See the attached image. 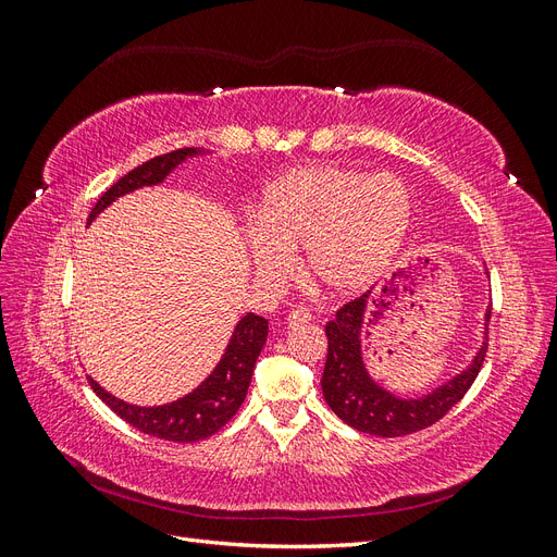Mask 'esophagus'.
I'll return each mask as SVG.
<instances>
[{
  "instance_id": "34e87169",
  "label": "esophagus",
  "mask_w": 557,
  "mask_h": 557,
  "mask_svg": "<svg viewBox=\"0 0 557 557\" xmlns=\"http://www.w3.org/2000/svg\"><path fill=\"white\" fill-rule=\"evenodd\" d=\"M311 320V313L307 309H293L288 313V318H285V323H288V327H297V325H305Z\"/></svg>"
}]
</instances>
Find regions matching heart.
I'll use <instances>...</instances> for the list:
<instances>
[{
	"instance_id": "heart-1",
	"label": "heart",
	"mask_w": 557,
	"mask_h": 557,
	"mask_svg": "<svg viewBox=\"0 0 557 557\" xmlns=\"http://www.w3.org/2000/svg\"><path fill=\"white\" fill-rule=\"evenodd\" d=\"M409 185L395 174L311 164L283 174L256 201L244 246L256 274L281 281L305 250L311 281L332 295H356L391 264L411 223Z\"/></svg>"
}]
</instances>
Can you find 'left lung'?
Listing matches in <instances>:
<instances>
[{
  "label": "left lung",
  "mask_w": 557,
  "mask_h": 557,
  "mask_svg": "<svg viewBox=\"0 0 557 557\" xmlns=\"http://www.w3.org/2000/svg\"><path fill=\"white\" fill-rule=\"evenodd\" d=\"M401 276L411 278L407 272ZM391 293H395L393 281L383 285L381 295L369 290L362 297L348 301L346 307L336 311V318L325 325L330 346L323 379H320L323 397L346 425L374 436H404L425 430L444 418L465 397L471 383L479 376L487 348V320H491V309H485L483 342L465 369L442 381L425 395L401 397L387 391L383 383L372 376L364 362L362 348V332L369 309H372L369 323L374 325L383 315Z\"/></svg>",
  "instance_id": "left-lung-1"
}]
</instances>
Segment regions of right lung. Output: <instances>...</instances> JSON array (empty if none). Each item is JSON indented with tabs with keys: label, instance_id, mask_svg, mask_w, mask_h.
<instances>
[{
	"label": "right lung",
	"instance_id": "right-lung-1",
	"mask_svg": "<svg viewBox=\"0 0 557 557\" xmlns=\"http://www.w3.org/2000/svg\"><path fill=\"white\" fill-rule=\"evenodd\" d=\"M201 156H207V150L181 148L144 162L137 170L125 174L121 181H115L111 188L97 199L95 209L90 211L88 225L99 213L107 211L115 199L141 188H156V185L166 181V176H172L183 162ZM267 332V318L258 313H244L237 320V325H234L230 342L223 350L221 360L213 367V372L197 387H193L188 395H183L174 401L158 404V407H139V404L117 399L115 395L104 391L92 376L88 379L97 397L102 399L113 413L121 416L125 423L137 428L139 432L158 436V440L164 442H199L221 430L227 420L239 411L242 401L248 393L252 369H256L260 350L264 348Z\"/></svg>",
	"mask_w": 557,
	"mask_h": 557
}]
</instances>
